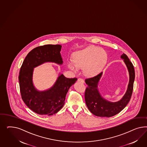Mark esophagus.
<instances>
[{"mask_svg":"<svg viewBox=\"0 0 147 147\" xmlns=\"http://www.w3.org/2000/svg\"><path fill=\"white\" fill-rule=\"evenodd\" d=\"M78 81L79 82H80L82 83V84H84V83L85 82V81H84V80L83 79H82V78H79V79H78Z\"/></svg>","mask_w":147,"mask_h":147,"instance_id":"esophagus-1","label":"esophagus"}]
</instances>
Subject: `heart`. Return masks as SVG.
Segmentation results:
<instances>
[{"instance_id": "b5f03b06", "label": "heart", "mask_w": 147, "mask_h": 147, "mask_svg": "<svg viewBox=\"0 0 147 147\" xmlns=\"http://www.w3.org/2000/svg\"><path fill=\"white\" fill-rule=\"evenodd\" d=\"M107 54L105 51L96 46H90L76 52L73 61L68 62V67L76 72L78 68H84L87 76H94L99 73L107 62Z\"/></svg>"}]
</instances>
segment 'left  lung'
Wrapping results in <instances>:
<instances>
[{
  "label": "left lung",
  "instance_id": "left-lung-1",
  "mask_svg": "<svg viewBox=\"0 0 147 147\" xmlns=\"http://www.w3.org/2000/svg\"><path fill=\"white\" fill-rule=\"evenodd\" d=\"M121 58L124 59L127 66L130 79L127 90L119 101L111 102L100 95L98 89V84L102 73L85 80L86 84L88 85L85 90V101L90 111L95 115L107 117L115 115L125 108L131 98L135 80V70L133 63L125 53L121 55Z\"/></svg>",
  "mask_w": 147,
  "mask_h": 147
}]
</instances>
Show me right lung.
<instances>
[{"mask_svg":"<svg viewBox=\"0 0 147 147\" xmlns=\"http://www.w3.org/2000/svg\"><path fill=\"white\" fill-rule=\"evenodd\" d=\"M60 45H45L32 49L22 62L19 75V82L23 101L32 111L39 115H51L59 111L64 105L66 95L76 78H67L63 74L58 77L50 89L39 92L32 84L33 68L45 62L62 64Z\"/></svg>","mask_w":147,"mask_h":147,"instance_id":"1","label":"right lung"}]
</instances>
